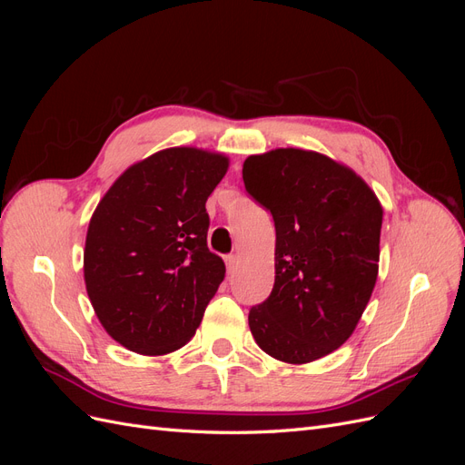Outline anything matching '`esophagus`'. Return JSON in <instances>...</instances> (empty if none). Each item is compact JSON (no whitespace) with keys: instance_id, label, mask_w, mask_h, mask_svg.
Masks as SVG:
<instances>
[{"instance_id":"obj_1","label":"esophagus","mask_w":465,"mask_h":465,"mask_svg":"<svg viewBox=\"0 0 465 465\" xmlns=\"http://www.w3.org/2000/svg\"><path fill=\"white\" fill-rule=\"evenodd\" d=\"M236 265H238V256L236 254L227 256V270H229V273H232L236 270Z\"/></svg>"}]
</instances>
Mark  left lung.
Returning <instances> with one entry per match:
<instances>
[{"mask_svg": "<svg viewBox=\"0 0 465 465\" xmlns=\"http://www.w3.org/2000/svg\"><path fill=\"white\" fill-rule=\"evenodd\" d=\"M246 192L275 223V283L250 331L273 359L302 364L353 333L378 275L382 205L351 168L314 151L244 161Z\"/></svg>", "mask_w": 465, "mask_h": 465, "instance_id": "left-lung-1", "label": "left lung"}]
</instances>
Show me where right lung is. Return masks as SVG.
I'll return each instance as SVG.
<instances>
[{
    "mask_svg": "<svg viewBox=\"0 0 465 465\" xmlns=\"http://www.w3.org/2000/svg\"><path fill=\"white\" fill-rule=\"evenodd\" d=\"M229 159L173 147L130 166L96 205L83 272L103 328L134 353L186 345L224 277L205 202Z\"/></svg>",
    "mask_w": 465,
    "mask_h": 465,
    "instance_id": "1",
    "label": "right lung"
}]
</instances>
